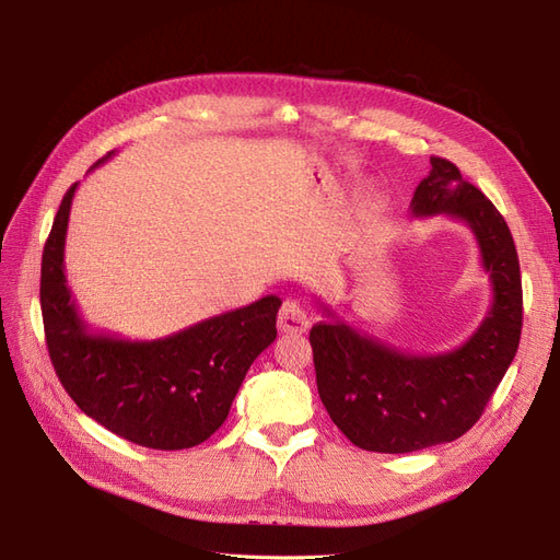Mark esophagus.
Wrapping results in <instances>:
<instances>
[{"mask_svg": "<svg viewBox=\"0 0 560 560\" xmlns=\"http://www.w3.org/2000/svg\"><path fill=\"white\" fill-rule=\"evenodd\" d=\"M278 327L280 331H287V334H303L311 327L308 313L303 311L299 301H284L278 313Z\"/></svg>", "mask_w": 560, "mask_h": 560, "instance_id": "1", "label": "esophagus"}]
</instances>
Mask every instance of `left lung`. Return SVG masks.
I'll return each instance as SVG.
<instances>
[{"label":"left lung","instance_id":"8db88e82","mask_svg":"<svg viewBox=\"0 0 560 560\" xmlns=\"http://www.w3.org/2000/svg\"><path fill=\"white\" fill-rule=\"evenodd\" d=\"M430 163L411 212L446 214L471 229L493 303L463 346L439 354L401 352L325 308L329 319L311 329L317 393L334 425L364 451L413 453L455 442L481 418L521 341L523 290L510 226L451 161Z\"/></svg>","mask_w":560,"mask_h":560}]
</instances>
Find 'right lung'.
<instances>
[{"label":"right lung","mask_w":560,"mask_h":560,"mask_svg":"<svg viewBox=\"0 0 560 560\" xmlns=\"http://www.w3.org/2000/svg\"><path fill=\"white\" fill-rule=\"evenodd\" d=\"M77 186L60 202L42 257V317L56 374L83 413L128 442L156 451L198 446L224 425L247 369L276 341L282 301L270 294L156 341L95 334L65 278Z\"/></svg>","instance_id":"right-lung-1"}]
</instances>
